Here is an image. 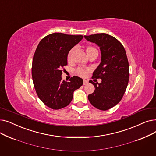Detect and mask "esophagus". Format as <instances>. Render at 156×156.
Instances as JSON below:
<instances>
[{
	"label": "esophagus",
	"instance_id": "esophagus-1",
	"mask_svg": "<svg viewBox=\"0 0 156 156\" xmlns=\"http://www.w3.org/2000/svg\"><path fill=\"white\" fill-rule=\"evenodd\" d=\"M88 83V81L87 80H83V85H86Z\"/></svg>",
	"mask_w": 156,
	"mask_h": 156
}]
</instances>
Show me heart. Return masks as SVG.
<instances>
[{
	"label": "heart",
	"mask_w": 156,
	"mask_h": 156,
	"mask_svg": "<svg viewBox=\"0 0 156 156\" xmlns=\"http://www.w3.org/2000/svg\"><path fill=\"white\" fill-rule=\"evenodd\" d=\"M93 49H96V48H94L92 46H89V47H87V51H89L90 50H93ZM73 50H71L69 52L68 55H67V60H68V62H71V54H72ZM87 71H88V69H85L84 68H82V67H78V68L76 69V73L78 74H79V75H82V76H84Z\"/></svg>",
	"instance_id": "heart-1"
}]
</instances>
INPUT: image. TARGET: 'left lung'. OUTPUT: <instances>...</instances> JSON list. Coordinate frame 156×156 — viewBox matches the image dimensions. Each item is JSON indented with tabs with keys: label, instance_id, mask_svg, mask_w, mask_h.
<instances>
[{
	"label": "left lung",
	"instance_id": "8db88e82",
	"mask_svg": "<svg viewBox=\"0 0 156 156\" xmlns=\"http://www.w3.org/2000/svg\"><path fill=\"white\" fill-rule=\"evenodd\" d=\"M89 41L96 43L101 53V63L93 73L92 78H101L94 85V92L88 96L92 106L108 110L117 105L122 98L129 78V62L123 45L115 37L105 33L84 36Z\"/></svg>",
	"mask_w": 156,
	"mask_h": 156
}]
</instances>
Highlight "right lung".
<instances>
[{
  "instance_id": "obj_1",
  "label": "right lung",
  "mask_w": 156,
  "mask_h": 156,
  "mask_svg": "<svg viewBox=\"0 0 156 156\" xmlns=\"http://www.w3.org/2000/svg\"><path fill=\"white\" fill-rule=\"evenodd\" d=\"M83 36L53 33L41 40L34 55L32 76L37 96L48 107L59 110L68 105L73 92L83 85L76 76L69 82L62 80V69L67 64V55Z\"/></svg>"
}]
</instances>
